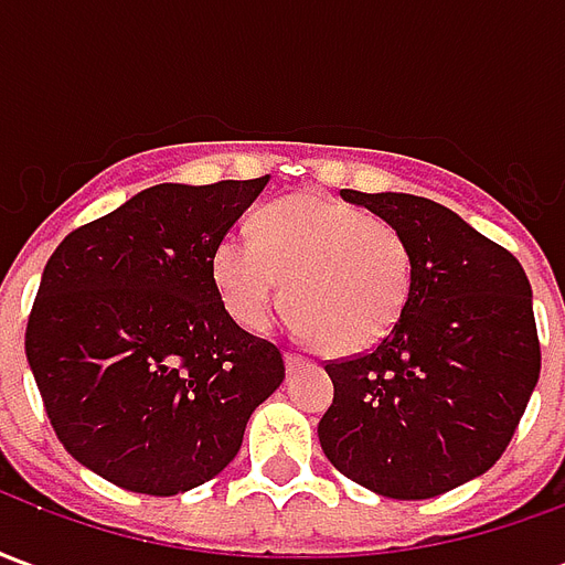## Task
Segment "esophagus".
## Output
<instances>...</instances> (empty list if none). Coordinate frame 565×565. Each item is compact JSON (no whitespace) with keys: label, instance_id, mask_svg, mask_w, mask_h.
<instances>
[{"label":"esophagus","instance_id":"obj_1","mask_svg":"<svg viewBox=\"0 0 565 565\" xmlns=\"http://www.w3.org/2000/svg\"><path fill=\"white\" fill-rule=\"evenodd\" d=\"M284 366L290 369H299V366H306V356H299V354H284Z\"/></svg>","mask_w":565,"mask_h":565}]
</instances>
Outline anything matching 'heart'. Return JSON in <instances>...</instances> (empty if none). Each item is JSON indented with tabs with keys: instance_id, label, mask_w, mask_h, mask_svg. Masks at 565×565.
<instances>
[{
	"instance_id": "obj_1",
	"label": "heart",
	"mask_w": 565,
	"mask_h": 565,
	"mask_svg": "<svg viewBox=\"0 0 565 565\" xmlns=\"http://www.w3.org/2000/svg\"><path fill=\"white\" fill-rule=\"evenodd\" d=\"M211 275L238 327L263 330L287 296L296 335L351 356L379 348L399 323L415 257L391 221L351 202L299 193L271 202L257 235H223Z\"/></svg>"
}]
</instances>
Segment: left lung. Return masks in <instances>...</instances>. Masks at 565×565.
Returning <instances> with one entry per match:
<instances>
[{"instance_id":"obj_1","label":"left lung","mask_w":565,"mask_h":565,"mask_svg":"<svg viewBox=\"0 0 565 565\" xmlns=\"http://www.w3.org/2000/svg\"><path fill=\"white\" fill-rule=\"evenodd\" d=\"M412 245L403 318L372 354L330 363L327 460L379 497L433 499L484 475L521 424L542 369L533 290L505 247L412 193L342 190Z\"/></svg>"}]
</instances>
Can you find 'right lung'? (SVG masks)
Returning <instances> with one entry per match:
<instances>
[{"label":"right lung","instance_id":"1","mask_svg":"<svg viewBox=\"0 0 565 565\" xmlns=\"http://www.w3.org/2000/svg\"><path fill=\"white\" fill-rule=\"evenodd\" d=\"M266 184L148 186L47 259L26 360L60 441L105 481L148 497L205 484L281 387V351L230 318L211 275Z\"/></svg>","mask_w":565,"mask_h":565}]
</instances>
